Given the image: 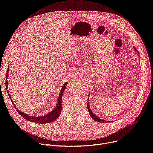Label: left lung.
Instances as JSON below:
<instances>
[{
    "label": "left lung",
    "mask_w": 153,
    "mask_h": 153,
    "mask_svg": "<svg viewBox=\"0 0 153 153\" xmlns=\"http://www.w3.org/2000/svg\"><path fill=\"white\" fill-rule=\"evenodd\" d=\"M133 48L134 49H135L136 50V51L137 52V51L136 50V49L135 48V47H133ZM88 105H87V108H88V112H89V113H90V116L94 119V120H95L96 121H97V122H102V123H103V122H108L109 121H106V120H102V119H100V118H99L97 116H96L93 113V111H91V110L90 109V106H89V105H88V103L87 104Z\"/></svg>",
    "instance_id": "8db88e82"
}]
</instances>
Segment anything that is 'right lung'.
I'll list each match as a JSON object with an SVG mask.
<instances>
[{"label": "right lung", "instance_id": "1", "mask_svg": "<svg viewBox=\"0 0 153 153\" xmlns=\"http://www.w3.org/2000/svg\"><path fill=\"white\" fill-rule=\"evenodd\" d=\"M8 70H9V67L7 69V74H6V81H5V85H6V90H7V93L8 94V96L11 99V97L10 96L9 92L8 91V82H7V77H8ZM67 83L68 82L65 83L63 84V86H62V88L60 90V94H59V97L58 99V101H57V103L56 106L55 107V108L54 110L50 112V113L44 115L43 116H40V117H33V116H30L29 115H28L27 114H25L23 112L20 111L19 110H18L17 108H16V111L19 113V114L22 117H24L25 119H26L27 120L30 121V122H35V123H41V124H43V123H50L51 122H53L54 120H55L56 119H57L61 113L62 111V96H63V91H65V88H67ZM11 102L13 103V104L14 105V106H16L14 105V103H13V102L11 100Z\"/></svg>", "mask_w": 153, "mask_h": 153}]
</instances>
